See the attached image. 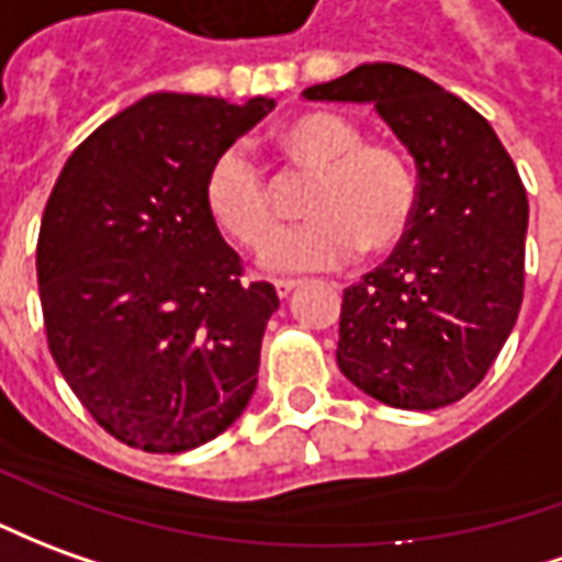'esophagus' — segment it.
<instances>
[{"label": "esophagus", "instance_id": "esophagus-1", "mask_svg": "<svg viewBox=\"0 0 562 562\" xmlns=\"http://www.w3.org/2000/svg\"><path fill=\"white\" fill-rule=\"evenodd\" d=\"M273 289H277V294H280V297H289L294 289H301V280H277L273 282Z\"/></svg>", "mask_w": 562, "mask_h": 562}]
</instances>
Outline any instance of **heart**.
Wrapping results in <instances>:
<instances>
[{
	"label": "heart",
	"instance_id": "1",
	"mask_svg": "<svg viewBox=\"0 0 562 562\" xmlns=\"http://www.w3.org/2000/svg\"><path fill=\"white\" fill-rule=\"evenodd\" d=\"M292 172L313 176L304 194V225L277 233V188L246 145L218 151L203 179V203L222 234L243 249H265L270 270H325L347 265L359 249L390 252L407 237L417 213V176L402 148L364 139L362 127L337 112L289 117L270 136Z\"/></svg>",
	"mask_w": 562,
	"mask_h": 562
}]
</instances>
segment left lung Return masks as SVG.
Listing matches in <instances>:
<instances>
[{"label": "left lung", "instance_id": "8db88e82", "mask_svg": "<svg viewBox=\"0 0 562 562\" xmlns=\"http://www.w3.org/2000/svg\"><path fill=\"white\" fill-rule=\"evenodd\" d=\"M307 100L371 103L417 164V213L395 252L340 304L337 364L402 411L481 383L524 301L527 191L499 136L457 93L398 63H364Z\"/></svg>", "mask_w": 562, "mask_h": 562}]
</instances>
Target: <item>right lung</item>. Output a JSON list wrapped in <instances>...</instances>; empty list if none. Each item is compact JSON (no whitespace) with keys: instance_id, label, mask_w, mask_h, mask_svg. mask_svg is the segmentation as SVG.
<instances>
[{"instance_id":"add662e5","label":"right lung","mask_w":562,"mask_h":562,"mask_svg":"<svg viewBox=\"0 0 562 562\" xmlns=\"http://www.w3.org/2000/svg\"><path fill=\"white\" fill-rule=\"evenodd\" d=\"M273 105L151 93L78 145L45 203L35 273L50 356L121 445L182 453L252 398L280 297L243 282L203 179Z\"/></svg>"}]
</instances>
